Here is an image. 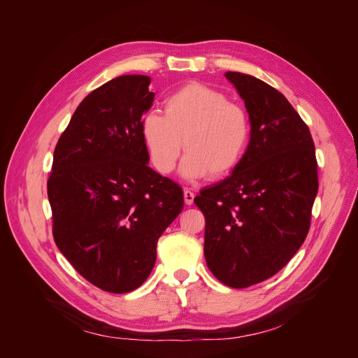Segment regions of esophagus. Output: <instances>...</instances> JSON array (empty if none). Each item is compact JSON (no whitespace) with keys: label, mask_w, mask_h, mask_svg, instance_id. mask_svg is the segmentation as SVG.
<instances>
[{"label":"esophagus","mask_w":358,"mask_h":358,"mask_svg":"<svg viewBox=\"0 0 358 358\" xmlns=\"http://www.w3.org/2000/svg\"><path fill=\"white\" fill-rule=\"evenodd\" d=\"M194 192L192 191H189V189H184V201H185V203L187 206H191V203L194 202Z\"/></svg>","instance_id":"1"}]
</instances>
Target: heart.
I'll use <instances>...</instances> for the list:
<instances>
[{"instance_id":"1","label":"heart","mask_w":358,"mask_h":358,"mask_svg":"<svg viewBox=\"0 0 358 358\" xmlns=\"http://www.w3.org/2000/svg\"><path fill=\"white\" fill-rule=\"evenodd\" d=\"M164 113L148 112L141 119V136L151 164L162 174L174 170L180 152L185 178L210 174L221 178L242 162L249 145L246 110L227 94L202 83H188L164 101Z\"/></svg>"}]
</instances>
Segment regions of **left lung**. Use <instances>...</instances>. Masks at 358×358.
I'll list each match as a JSON object with an SVG mask.
<instances>
[{
	"label": "left lung",
	"instance_id": "obj_1",
	"mask_svg": "<svg viewBox=\"0 0 358 358\" xmlns=\"http://www.w3.org/2000/svg\"><path fill=\"white\" fill-rule=\"evenodd\" d=\"M245 101L250 140L229 177L194 198L206 217L203 255L235 289L278 273L308 236L319 189L310 130L287 99L264 80L227 72Z\"/></svg>",
	"mask_w": 358,
	"mask_h": 358
}]
</instances>
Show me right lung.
Returning a JSON list of instances; mask_svg holds the SVG:
<instances>
[{
    "mask_svg": "<svg viewBox=\"0 0 358 358\" xmlns=\"http://www.w3.org/2000/svg\"><path fill=\"white\" fill-rule=\"evenodd\" d=\"M150 82L123 75L90 92L58 140L48 178L58 249L109 293L144 283L159 238L184 207L181 187L148 167L140 126L155 100Z\"/></svg>",
    "mask_w": 358,
    "mask_h": 358,
    "instance_id": "1",
    "label": "right lung"
}]
</instances>
